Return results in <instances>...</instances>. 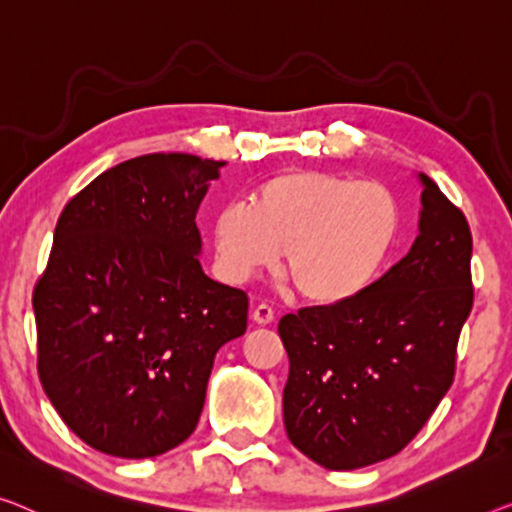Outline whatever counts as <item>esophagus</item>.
Segmentation results:
<instances>
[{
  "mask_svg": "<svg viewBox=\"0 0 512 512\" xmlns=\"http://www.w3.org/2000/svg\"><path fill=\"white\" fill-rule=\"evenodd\" d=\"M273 319H276V312H273L271 305H266V303L255 305V310H253V322L255 324L266 326V324H271Z\"/></svg>",
  "mask_w": 512,
  "mask_h": 512,
  "instance_id": "34e87169",
  "label": "esophagus"
}]
</instances>
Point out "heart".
<instances>
[{
	"mask_svg": "<svg viewBox=\"0 0 512 512\" xmlns=\"http://www.w3.org/2000/svg\"><path fill=\"white\" fill-rule=\"evenodd\" d=\"M211 234L227 280H248L278 255L301 299L333 305L375 280L398 234V204L377 181L289 170L264 181L248 204L220 209Z\"/></svg>",
	"mask_w": 512,
	"mask_h": 512,
	"instance_id": "obj_1",
	"label": "heart"
}]
</instances>
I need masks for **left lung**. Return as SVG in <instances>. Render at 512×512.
Wrapping results in <instances>:
<instances>
[{
    "instance_id": "8db88e82",
    "label": "left lung",
    "mask_w": 512,
    "mask_h": 512,
    "mask_svg": "<svg viewBox=\"0 0 512 512\" xmlns=\"http://www.w3.org/2000/svg\"><path fill=\"white\" fill-rule=\"evenodd\" d=\"M414 246L354 299L278 324L289 356L282 416L292 444L331 471L400 453L453 384L471 305V232L427 174Z\"/></svg>"
}]
</instances>
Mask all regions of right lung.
<instances>
[{
    "label": "right lung",
    "mask_w": 512,
    "mask_h": 512,
    "mask_svg": "<svg viewBox=\"0 0 512 512\" xmlns=\"http://www.w3.org/2000/svg\"><path fill=\"white\" fill-rule=\"evenodd\" d=\"M223 160L131 158L57 220L36 282L38 377L96 451L156 457L193 434L213 358L246 333L248 296L202 271L197 209Z\"/></svg>",
    "instance_id": "1"
}]
</instances>
